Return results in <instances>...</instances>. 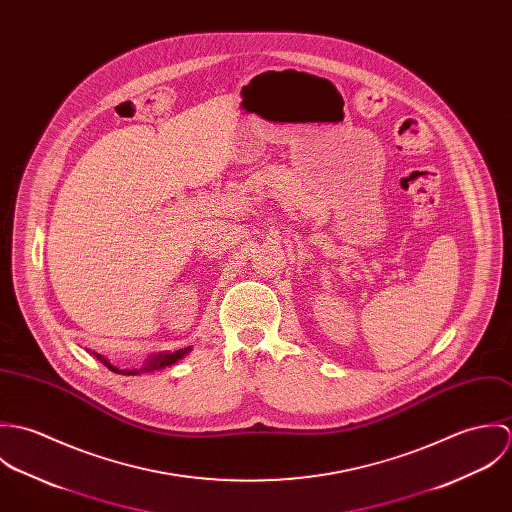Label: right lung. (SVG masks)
I'll use <instances>...</instances> for the list:
<instances>
[{"label":"right lung","instance_id":"right-lung-1","mask_svg":"<svg viewBox=\"0 0 512 512\" xmlns=\"http://www.w3.org/2000/svg\"><path fill=\"white\" fill-rule=\"evenodd\" d=\"M189 351H191V347L179 349V351H175V353H159V355H153V357L147 361L146 365H144V368H140V370H136V368H132V370H120V368L110 365V361H106L102 355H96V353H94V357H96L102 365L108 366L112 372H118V374H140V372H151V370H159V368H165V366L175 365V363L181 361L185 355H189Z\"/></svg>","mask_w":512,"mask_h":512}]
</instances>
